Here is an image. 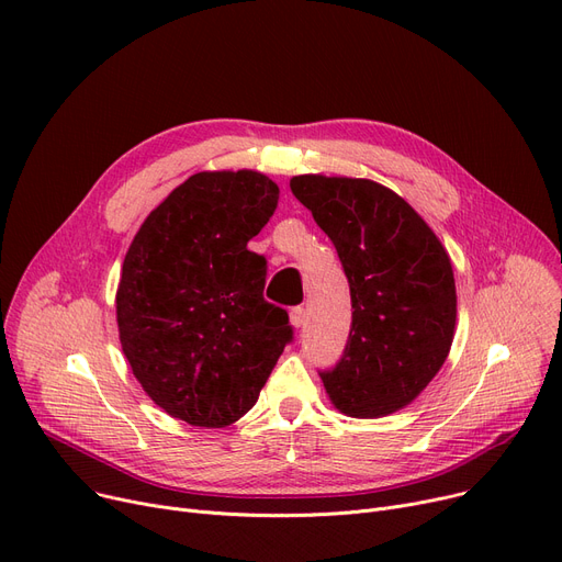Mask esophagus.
Masks as SVG:
<instances>
[{
    "label": "esophagus",
    "mask_w": 562,
    "mask_h": 562,
    "mask_svg": "<svg viewBox=\"0 0 562 562\" xmlns=\"http://www.w3.org/2000/svg\"><path fill=\"white\" fill-rule=\"evenodd\" d=\"M289 321H291V326L296 328V330L303 328V326H305V307H301V305L293 307V310L289 312Z\"/></svg>",
    "instance_id": "obj_1"
}]
</instances>
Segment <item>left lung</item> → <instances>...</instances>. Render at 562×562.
I'll return each instance as SVG.
<instances>
[{"mask_svg":"<svg viewBox=\"0 0 562 562\" xmlns=\"http://www.w3.org/2000/svg\"><path fill=\"white\" fill-rule=\"evenodd\" d=\"M289 187L330 236L350 284L348 344L321 373L323 387L348 417H387L428 387L451 350L458 299L449 252L378 182L296 175Z\"/></svg>","mask_w":562,"mask_h":562,"instance_id":"8db88e82","label":"left lung"}]
</instances>
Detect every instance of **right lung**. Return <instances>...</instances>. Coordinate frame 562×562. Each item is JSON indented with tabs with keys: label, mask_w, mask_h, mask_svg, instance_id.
<instances>
[{
	"label": "right lung",
	"mask_w": 562,
	"mask_h": 562,
	"mask_svg": "<svg viewBox=\"0 0 562 562\" xmlns=\"http://www.w3.org/2000/svg\"><path fill=\"white\" fill-rule=\"evenodd\" d=\"M280 189L257 170H204L150 212L115 291L123 352L170 417L223 428L257 403L293 330L263 301L266 259L248 241Z\"/></svg>",
	"instance_id": "add662e5"
}]
</instances>
